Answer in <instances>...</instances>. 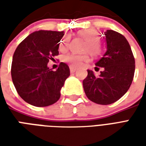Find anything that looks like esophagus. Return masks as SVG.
Returning a JSON list of instances; mask_svg holds the SVG:
<instances>
[{"label":"esophagus","mask_w":146,"mask_h":146,"mask_svg":"<svg viewBox=\"0 0 146 146\" xmlns=\"http://www.w3.org/2000/svg\"><path fill=\"white\" fill-rule=\"evenodd\" d=\"M70 73H75V72H76V68H74V67H73V66H70Z\"/></svg>","instance_id":"34e87169"}]
</instances>
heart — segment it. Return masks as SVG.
<instances>
[{"label":"heart","mask_w":146,"mask_h":146,"mask_svg":"<svg viewBox=\"0 0 146 146\" xmlns=\"http://www.w3.org/2000/svg\"><path fill=\"white\" fill-rule=\"evenodd\" d=\"M78 36L82 37L87 41V49L94 55H98L102 52V47L98 43L99 34L94 29H87L78 31ZM69 36H65L61 40L58 44V49L61 51H65L68 48ZM90 58L88 54H76L74 53H70L63 57V61L71 66H80L84 62H88Z\"/></svg>","instance_id":"b5f03b06"}]
</instances>
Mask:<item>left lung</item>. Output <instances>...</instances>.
Instances as JSON below:
<instances>
[{
    "instance_id": "1",
    "label": "left lung",
    "mask_w": 146,
    "mask_h": 146,
    "mask_svg": "<svg viewBox=\"0 0 146 146\" xmlns=\"http://www.w3.org/2000/svg\"><path fill=\"white\" fill-rule=\"evenodd\" d=\"M106 51L95 66L104 70L96 77L92 70L83 80L87 97L93 102L110 105L124 95L131 84L135 70V58L128 41L112 30L105 32Z\"/></svg>"
}]
</instances>
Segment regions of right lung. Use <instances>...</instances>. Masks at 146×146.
<instances>
[{
    "mask_svg": "<svg viewBox=\"0 0 146 146\" xmlns=\"http://www.w3.org/2000/svg\"><path fill=\"white\" fill-rule=\"evenodd\" d=\"M63 35V31H35L15 49L11 78L18 94L27 103L44 107L60 98L61 89L70 75V68L61 62L56 71H53L48 63L58 54V42Z\"/></svg>",
    "mask_w": 146,
    "mask_h": 146,
    "instance_id": "obj_1",
    "label": "right lung"
}]
</instances>
